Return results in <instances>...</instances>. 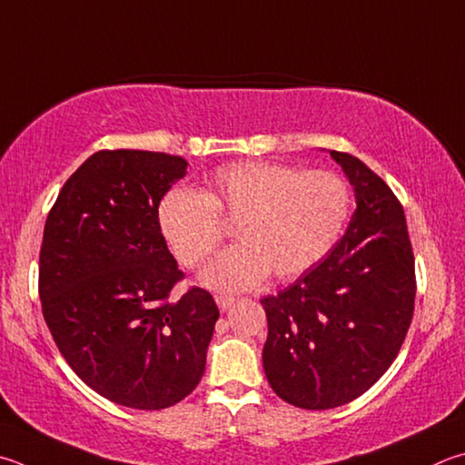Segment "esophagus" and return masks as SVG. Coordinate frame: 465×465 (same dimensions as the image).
Here are the masks:
<instances>
[{
    "label": "esophagus",
    "instance_id": "obj_1",
    "mask_svg": "<svg viewBox=\"0 0 465 465\" xmlns=\"http://www.w3.org/2000/svg\"><path fill=\"white\" fill-rule=\"evenodd\" d=\"M233 297H227V294H215V302H217V307L222 309V311H227L230 309L232 305H233Z\"/></svg>",
    "mask_w": 465,
    "mask_h": 465
}]
</instances>
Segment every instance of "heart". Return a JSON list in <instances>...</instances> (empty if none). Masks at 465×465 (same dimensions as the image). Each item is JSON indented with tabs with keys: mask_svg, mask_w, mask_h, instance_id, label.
I'll return each instance as SVG.
<instances>
[{
	"mask_svg": "<svg viewBox=\"0 0 465 465\" xmlns=\"http://www.w3.org/2000/svg\"><path fill=\"white\" fill-rule=\"evenodd\" d=\"M350 213L351 189L341 176L243 160L215 168L201 193H164L156 223L173 256L195 268L222 242L219 217L235 222L240 243L215 256L201 281L217 291H246L268 272L291 281L319 264L340 240Z\"/></svg>",
	"mask_w": 465,
	"mask_h": 465,
	"instance_id": "heart-1",
	"label": "heart"
}]
</instances>
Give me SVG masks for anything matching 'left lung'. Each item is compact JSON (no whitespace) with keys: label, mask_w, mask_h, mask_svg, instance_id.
<instances>
[{"label":"left lung","mask_w":465,"mask_h":465,"mask_svg":"<svg viewBox=\"0 0 465 465\" xmlns=\"http://www.w3.org/2000/svg\"><path fill=\"white\" fill-rule=\"evenodd\" d=\"M356 195L331 252L260 302L262 350L272 391L292 407L335 409L358 399L392 364L415 311V258L402 205L360 158L329 150Z\"/></svg>","instance_id":"1"}]
</instances>
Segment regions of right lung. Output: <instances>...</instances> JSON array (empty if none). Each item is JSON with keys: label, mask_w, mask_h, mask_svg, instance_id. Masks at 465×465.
<instances>
[{"label": "right lung", "mask_w": 465, "mask_h": 465, "mask_svg": "<svg viewBox=\"0 0 465 465\" xmlns=\"http://www.w3.org/2000/svg\"><path fill=\"white\" fill-rule=\"evenodd\" d=\"M187 166L164 152H95L46 217L42 315L74 374L122 407H173L205 372L219 309L197 286L171 297L183 272L156 223Z\"/></svg>", "instance_id": "obj_1"}]
</instances>
